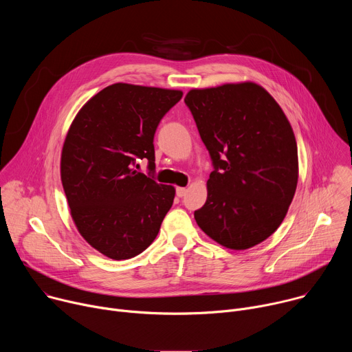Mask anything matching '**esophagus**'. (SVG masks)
<instances>
[{
    "instance_id": "esophagus-1",
    "label": "esophagus",
    "mask_w": 352,
    "mask_h": 352,
    "mask_svg": "<svg viewBox=\"0 0 352 352\" xmlns=\"http://www.w3.org/2000/svg\"><path fill=\"white\" fill-rule=\"evenodd\" d=\"M186 188H177V196L178 197H182V196H185V193H186Z\"/></svg>"
}]
</instances>
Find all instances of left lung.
<instances>
[{"label":"left lung","instance_id":"8db88e82","mask_svg":"<svg viewBox=\"0 0 352 352\" xmlns=\"http://www.w3.org/2000/svg\"><path fill=\"white\" fill-rule=\"evenodd\" d=\"M185 104L214 167L206 204L195 212L197 226L230 249L261 243L283 223L298 184L289 121L254 82L192 89Z\"/></svg>","mask_w":352,"mask_h":352}]
</instances>
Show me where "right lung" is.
<instances>
[{
  "mask_svg": "<svg viewBox=\"0 0 352 352\" xmlns=\"http://www.w3.org/2000/svg\"><path fill=\"white\" fill-rule=\"evenodd\" d=\"M181 90L114 83L79 110L61 153V181L79 234L100 254L131 259L155 241L175 189L153 173L155 133Z\"/></svg>",
  "mask_w": 352,
  "mask_h": 352,
  "instance_id": "add662e5",
  "label": "right lung"
}]
</instances>
